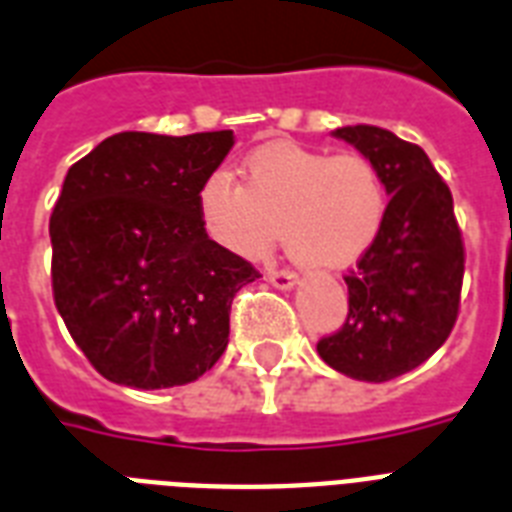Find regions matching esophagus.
Masks as SVG:
<instances>
[{
    "instance_id": "34e87169",
    "label": "esophagus",
    "mask_w": 512,
    "mask_h": 512,
    "mask_svg": "<svg viewBox=\"0 0 512 512\" xmlns=\"http://www.w3.org/2000/svg\"><path fill=\"white\" fill-rule=\"evenodd\" d=\"M268 281L276 289H292L294 284H297V276H294L292 270H276V268H270L268 270Z\"/></svg>"
}]
</instances>
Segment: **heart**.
I'll return each instance as SVG.
<instances>
[{
    "instance_id": "obj_1",
    "label": "heart",
    "mask_w": 512,
    "mask_h": 512,
    "mask_svg": "<svg viewBox=\"0 0 512 512\" xmlns=\"http://www.w3.org/2000/svg\"><path fill=\"white\" fill-rule=\"evenodd\" d=\"M386 205V181L371 157L297 144L255 149L242 165V184L215 170L197 194L202 226L218 247L263 260L284 228L289 255L318 270L350 268L368 255Z\"/></svg>"
}]
</instances>
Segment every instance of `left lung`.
I'll return each mask as SVG.
<instances>
[{
    "label": "left lung",
    "mask_w": 512,
    "mask_h": 512,
    "mask_svg": "<svg viewBox=\"0 0 512 512\" xmlns=\"http://www.w3.org/2000/svg\"><path fill=\"white\" fill-rule=\"evenodd\" d=\"M371 157L386 181V220L376 244L344 276L347 321L323 336L318 355L357 381H389L429 360L452 334L465 247L450 186L418 144L384 128L334 131Z\"/></svg>",
    "instance_id": "obj_1"
}]
</instances>
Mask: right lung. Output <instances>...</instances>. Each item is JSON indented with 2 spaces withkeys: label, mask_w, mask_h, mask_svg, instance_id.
<instances>
[{
  "label": "right lung",
  "mask_w": 512,
  "mask_h": 512,
  "mask_svg": "<svg viewBox=\"0 0 512 512\" xmlns=\"http://www.w3.org/2000/svg\"><path fill=\"white\" fill-rule=\"evenodd\" d=\"M234 131H123L65 176L49 218L57 313L107 381L168 389L210 371L257 268L207 236L197 194Z\"/></svg>",
  "instance_id": "obj_1"
}]
</instances>
